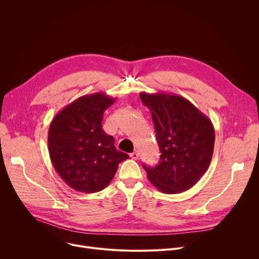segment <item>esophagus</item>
<instances>
[{
  "instance_id": "obj_1",
  "label": "esophagus",
  "mask_w": 259,
  "mask_h": 259,
  "mask_svg": "<svg viewBox=\"0 0 259 259\" xmlns=\"http://www.w3.org/2000/svg\"><path fill=\"white\" fill-rule=\"evenodd\" d=\"M139 156H140V153H139L138 151H134V152H132V153L130 154V157H131L132 159H138Z\"/></svg>"
}]
</instances>
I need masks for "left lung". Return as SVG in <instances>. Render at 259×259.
I'll return each mask as SVG.
<instances>
[{"mask_svg":"<svg viewBox=\"0 0 259 259\" xmlns=\"http://www.w3.org/2000/svg\"><path fill=\"white\" fill-rule=\"evenodd\" d=\"M150 109L160 150L158 165H143L148 180L160 192L176 194L192 188L212 159L215 133L211 119L178 94L142 92Z\"/></svg>","mask_w":259,"mask_h":259,"instance_id":"obj_1","label":"left lung"}]
</instances>
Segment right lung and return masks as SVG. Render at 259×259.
Here are the masks:
<instances>
[{"label":"right lung","instance_id":"obj_1","mask_svg":"<svg viewBox=\"0 0 259 259\" xmlns=\"http://www.w3.org/2000/svg\"><path fill=\"white\" fill-rule=\"evenodd\" d=\"M116 99L104 92L80 97L53 117L48 131V150L61 179L84 193L105 189L120 161L129 155L117 151L114 139L102 128L104 112Z\"/></svg>","mask_w":259,"mask_h":259}]
</instances>
